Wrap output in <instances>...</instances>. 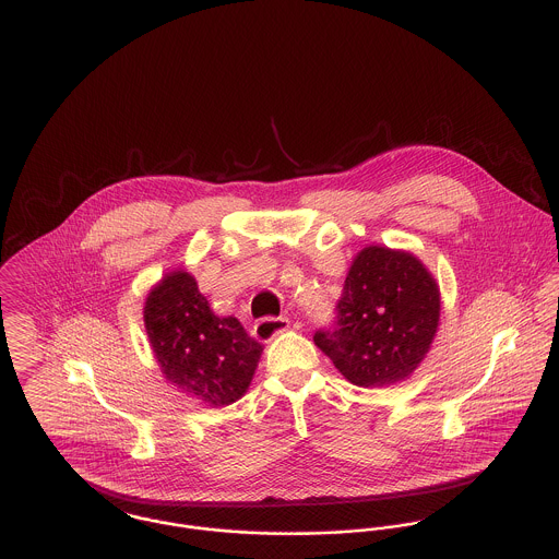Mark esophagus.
Returning a JSON list of instances; mask_svg holds the SVG:
<instances>
[{
    "mask_svg": "<svg viewBox=\"0 0 559 559\" xmlns=\"http://www.w3.org/2000/svg\"><path fill=\"white\" fill-rule=\"evenodd\" d=\"M290 326V320L286 317H266V319H260L253 324V335L260 340V342H271L275 335L284 333L286 329Z\"/></svg>",
    "mask_w": 559,
    "mask_h": 559,
    "instance_id": "obj_1",
    "label": "esophagus"
}]
</instances>
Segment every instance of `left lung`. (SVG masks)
<instances>
[{
    "label": "left lung",
    "mask_w": 559,
    "mask_h": 559,
    "mask_svg": "<svg viewBox=\"0 0 559 559\" xmlns=\"http://www.w3.org/2000/svg\"><path fill=\"white\" fill-rule=\"evenodd\" d=\"M335 310L317 346L353 385L383 388L411 377L430 350L441 297L419 258L370 245L355 255Z\"/></svg>",
    "instance_id": "8db88e82"
}]
</instances>
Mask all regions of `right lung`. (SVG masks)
I'll use <instances>...</instances> for the list:
<instances>
[{
  "label": "right lung",
  "instance_id": "1",
  "mask_svg": "<svg viewBox=\"0 0 559 559\" xmlns=\"http://www.w3.org/2000/svg\"><path fill=\"white\" fill-rule=\"evenodd\" d=\"M144 324L165 379L206 406H228L247 392L262 344L235 317H217L191 273H167L148 293Z\"/></svg>",
  "mask_w": 559,
  "mask_h": 559
}]
</instances>
